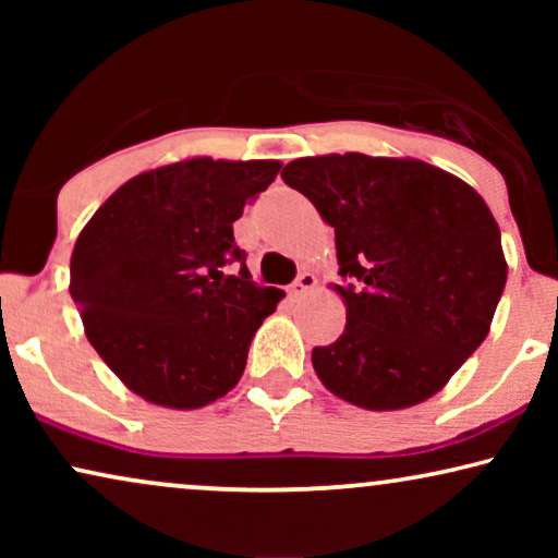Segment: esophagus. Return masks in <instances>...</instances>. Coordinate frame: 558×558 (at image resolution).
Instances as JSON below:
<instances>
[{
	"instance_id": "1",
	"label": "esophagus",
	"mask_w": 558,
	"mask_h": 558,
	"mask_svg": "<svg viewBox=\"0 0 558 558\" xmlns=\"http://www.w3.org/2000/svg\"><path fill=\"white\" fill-rule=\"evenodd\" d=\"M317 287V277L312 271H302L300 277H296V281L292 287H289V296L292 300H300V296H304L307 292H312V289Z\"/></svg>"
}]
</instances>
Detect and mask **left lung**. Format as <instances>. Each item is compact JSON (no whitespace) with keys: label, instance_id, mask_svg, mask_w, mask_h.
Returning <instances> with one entry per match:
<instances>
[{"label":"left lung","instance_id":"1","mask_svg":"<svg viewBox=\"0 0 558 558\" xmlns=\"http://www.w3.org/2000/svg\"><path fill=\"white\" fill-rule=\"evenodd\" d=\"M335 228L345 330L312 350L327 391L368 411L416 407L493 325L508 262L475 187L414 157H300L281 170Z\"/></svg>","mask_w":558,"mask_h":558}]
</instances>
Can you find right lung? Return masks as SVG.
I'll return each instance as SVG.
<instances>
[{
  "mask_svg": "<svg viewBox=\"0 0 558 558\" xmlns=\"http://www.w3.org/2000/svg\"><path fill=\"white\" fill-rule=\"evenodd\" d=\"M277 159L187 157L124 182L83 226L71 296L101 361L129 391L190 411L239 384L251 338L284 292L256 287L233 223Z\"/></svg>",
  "mask_w": 558,
  "mask_h": 558,
  "instance_id": "right-lung-1",
  "label": "right lung"
}]
</instances>
